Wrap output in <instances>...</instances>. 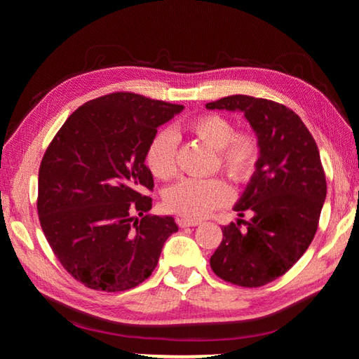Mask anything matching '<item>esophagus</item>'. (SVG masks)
Here are the masks:
<instances>
[{
    "label": "esophagus",
    "mask_w": 359,
    "mask_h": 359,
    "mask_svg": "<svg viewBox=\"0 0 359 359\" xmlns=\"http://www.w3.org/2000/svg\"><path fill=\"white\" fill-rule=\"evenodd\" d=\"M177 224L180 228H188V226H196L199 224L198 220H190V218H184V217H179L177 218Z\"/></svg>",
    "instance_id": "1"
}]
</instances>
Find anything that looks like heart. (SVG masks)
I'll return each instance as SVG.
<instances>
[{
	"label": "heart",
	"instance_id": "obj_1",
	"mask_svg": "<svg viewBox=\"0 0 359 359\" xmlns=\"http://www.w3.org/2000/svg\"><path fill=\"white\" fill-rule=\"evenodd\" d=\"M194 136L215 150V166L236 184H247L257 174L261 158L259 139L252 131H236L233 121L220 114H205L188 123ZM179 139L172 130H161L147 149V165L160 180L177 175ZM233 193L220 177L185 179L165 193L166 208L191 220L209 215L212 210L229 204Z\"/></svg>",
	"mask_w": 359,
	"mask_h": 359
}]
</instances>
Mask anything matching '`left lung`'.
Listing matches in <instances>:
<instances>
[{
    "label": "left lung",
    "instance_id": "8db88e82",
    "mask_svg": "<svg viewBox=\"0 0 359 359\" xmlns=\"http://www.w3.org/2000/svg\"><path fill=\"white\" fill-rule=\"evenodd\" d=\"M205 107L241 111L261 145L258 171L234 205L239 217L253 212L252 220L222 228L210 267L224 282L263 287L290 271L317 233L326 198L320 151L299 115L276 101L233 95Z\"/></svg>",
    "mask_w": 359,
    "mask_h": 359
}]
</instances>
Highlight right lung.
Wrapping results in <instances>:
<instances>
[{"label": "right lung", "instance_id": "add662e5", "mask_svg": "<svg viewBox=\"0 0 359 359\" xmlns=\"http://www.w3.org/2000/svg\"><path fill=\"white\" fill-rule=\"evenodd\" d=\"M184 106L115 92L76 109L39 168L41 228L69 274L87 288L126 291L151 276L172 217L149 214L145 166L158 126Z\"/></svg>", "mask_w": 359, "mask_h": 359}]
</instances>
